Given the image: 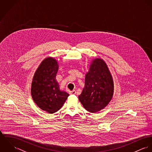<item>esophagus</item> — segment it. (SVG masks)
I'll return each mask as SVG.
<instances>
[{
  "mask_svg": "<svg viewBox=\"0 0 152 152\" xmlns=\"http://www.w3.org/2000/svg\"><path fill=\"white\" fill-rule=\"evenodd\" d=\"M76 93H77V92H76L75 90H73V91H70V94H76Z\"/></svg>",
  "mask_w": 152,
  "mask_h": 152,
  "instance_id": "1",
  "label": "esophagus"
}]
</instances>
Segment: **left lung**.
Returning <instances> with one entry per match:
<instances>
[{
	"mask_svg": "<svg viewBox=\"0 0 152 152\" xmlns=\"http://www.w3.org/2000/svg\"><path fill=\"white\" fill-rule=\"evenodd\" d=\"M114 90L112 76L101 58L93 59L86 74L85 87L78 96L87 111L95 113L105 108L111 101Z\"/></svg>",
	"mask_w": 152,
	"mask_h": 152,
	"instance_id": "left-lung-1",
	"label": "left lung"
}]
</instances>
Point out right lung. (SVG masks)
I'll return each instance as SVG.
<instances>
[{
  "mask_svg": "<svg viewBox=\"0 0 152 152\" xmlns=\"http://www.w3.org/2000/svg\"><path fill=\"white\" fill-rule=\"evenodd\" d=\"M58 66L54 58H45L36 69L32 80V98L40 108L49 113H54L61 108L69 95L60 89L56 80Z\"/></svg>",
  "mask_w": 152,
  "mask_h": 152,
  "instance_id": "right-lung-1",
  "label": "right lung"
}]
</instances>
